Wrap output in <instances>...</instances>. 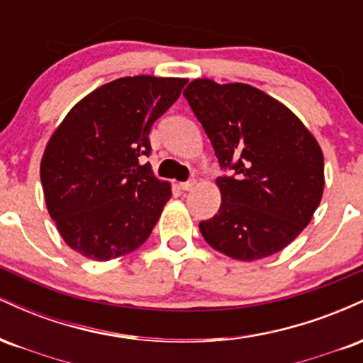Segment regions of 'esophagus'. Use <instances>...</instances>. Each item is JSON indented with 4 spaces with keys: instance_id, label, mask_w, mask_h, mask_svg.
I'll return each instance as SVG.
<instances>
[{
    "instance_id": "1",
    "label": "esophagus",
    "mask_w": 363,
    "mask_h": 363,
    "mask_svg": "<svg viewBox=\"0 0 363 363\" xmlns=\"http://www.w3.org/2000/svg\"><path fill=\"white\" fill-rule=\"evenodd\" d=\"M196 184H198V182H196V179H189L187 182H181V189L182 191H193Z\"/></svg>"
}]
</instances>
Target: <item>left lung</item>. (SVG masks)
Segmentation results:
<instances>
[{
	"label": "left lung",
	"mask_w": 363,
	"mask_h": 363,
	"mask_svg": "<svg viewBox=\"0 0 363 363\" xmlns=\"http://www.w3.org/2000/svg\"><path fill=\"white\" fill-rule=\"evenodd\" d=\"M184 97L222 167V203L199 223L215 251L237 261L273 256L309 225L324 191L318 140L289 107L247 83L196 78Z\"/></svg>",
	"instance_id": "8db88e82"
}]
</instances>
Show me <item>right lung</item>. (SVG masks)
<instances>
[{
	"label": "right lung",
	"instance_id": "right-lung-1",
	"mask_svg": "<svg viewBox=\"0 0 363 363\" xmlns=\"http://www.w3.org/2000/svg\"><path fill=\"white\" fill-rule=\"evenodd\" d=\"M186 78L123 77L90 91L66 114L40 160L45 206L66 245L94 261L147 242L172 186L140 164L152 124Z\"/></svg>",
	"mask_w": 363,
	"mask_h": 363
}]
</instances>
